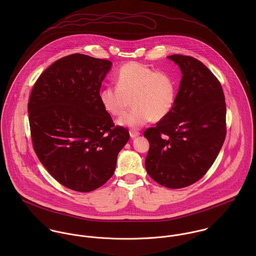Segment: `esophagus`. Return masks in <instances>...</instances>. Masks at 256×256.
<instances>
[{
	"instance_id": "esophagus-1",
	"label": "esophagus",
	"mask_w": 256,
	"mask_h": 256,
	"mask_svg": "<svg viewBox=\"0 0 256 256\" xmlns=\"http://www.w3.org/2000/svg\"><path fill=\"white\" fill-rule=\"evenodd\" d=\"M129 134H130L131 138H135V137H137V136L140 135V133H139L138 131H135V130H130V131H129Z\"/></svg>"
}]
</instances>
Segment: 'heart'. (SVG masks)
Instances as JSON below:
<instances>
[{
	"label": "heart",
	"instance_id": "1",
	"mask_svg": "<svg viewBox=\"0 0 256 256\" xmlns=\"http://www.w3.org/2000/svg\"><path fill=\"white\" fill-rule=\"evenodd\" d=\"M116 86H106L100 94L104 110L112 116L123 115L118 124L140 128L148 122L160 121L174 110L178 88L172 76L156 71L144 64L130 62L123 65L115 76Z\"/></svg>",
	"mask_w": 256,
	"mask_h": 256
}]
</instances>
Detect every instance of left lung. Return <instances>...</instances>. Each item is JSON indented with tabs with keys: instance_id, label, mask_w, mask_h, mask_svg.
Here are the masks:
<instances>
[{
	"instance_id": "obj_1",
	"label": "left lung",
	"mask_w": 256,
	"mask_h": 256,
	"mask_svg": "<svg viewBox=\"0 0 256 256\" xmlns=\"http://www.w3.org/2000/svg\"><path fill=\"white\" fill-rule=\"evenodd\" d=\"M182 73L176 104L156 127L144 132L150 143L148 174L168 188H183L202 178L224 144L226 102L219 80L202 62L168 56Z\"/></svg>"
}]
</instances>
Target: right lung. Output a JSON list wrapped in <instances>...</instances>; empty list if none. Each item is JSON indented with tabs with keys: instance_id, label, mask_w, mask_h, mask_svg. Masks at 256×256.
I'll return each mask as SVG.
<instances>
[{
	"instance_id": "obj_1",
	"label": "right lung",
	"mask_w": 256,
	"mask_h": 256,
	"mask_svg": "<svg viewBox=\"0 0 256 256\" xmlns=\"http://www.w3.org/2000/svg\"><path fill=\"white\" fill-rule=\"evenodd\" d=\"M112 63L72 54L37 78L28 100L32 146L48 172L65 187L90 192L113 176L129 141L102 106L100 90Z\"/></svg>"
}]
</instances>
